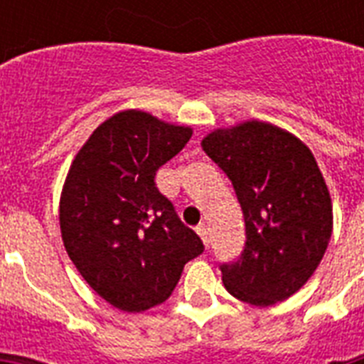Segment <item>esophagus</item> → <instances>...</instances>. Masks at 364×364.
I'll list each match as a JSON object with an SVG mask.
<instances>
[{"instance_id":"obj_1","label":"esophagus","mask_w":364,"mask_h":364,"mask_svg":"<svg viewBox=\"0 0 364 364\" xmlns=\"http://www.w3.org/2000/svg\"><path fill=\"white\" fill-rule=\"evenodd\" d=\"M196 232H198V236H200V238H202V242H204L205 247H210V243H211L210 228L205 227V225H200V227L196 228Z\"/></svg>"}]
</instances>
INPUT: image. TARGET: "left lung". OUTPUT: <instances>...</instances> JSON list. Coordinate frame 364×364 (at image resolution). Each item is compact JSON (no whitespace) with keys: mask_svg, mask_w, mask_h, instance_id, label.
Returning a JSON list of instances; mask_svg holds the SVG:
<instances>
[{"mask_svg":"<svg viewBox=\"0 0 364 364\" xmlns=\"http://www.w3.org/2000/svg\"><path fill=\"white\" fill-rule=\"evenodd\" d=\"M202 149L232 181L245 219L242 257L221 264L225 287L253 306L287 300L316 272L333 234V202L314 154L262 121L217 128Z\"/></svg>","mask_w":364,"mask_h":364,"instance_id":"8db88e82","label":"left lung"}]
</instances>
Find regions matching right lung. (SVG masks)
I'll return each mask as SVG.
<instances>
[{
    "mask_svg": "<svg viewBox=\"0 0 364 364\" xmlns=\"http://www.w3.org/2000/svg\"><path fill=\"white\" fill-rule=\"evenodd\" d=\"M193 136L191 126L119 111L79 149L60 196L64 247L85 282L128 314L162 304L183 266L204 251L159 193L154 176Z\"/></svg>",
    "mask_w": 364,
    "mask_h": 364,
    "instance_id": "obj_1",
    "label": "right lung"
}]
</instances>
